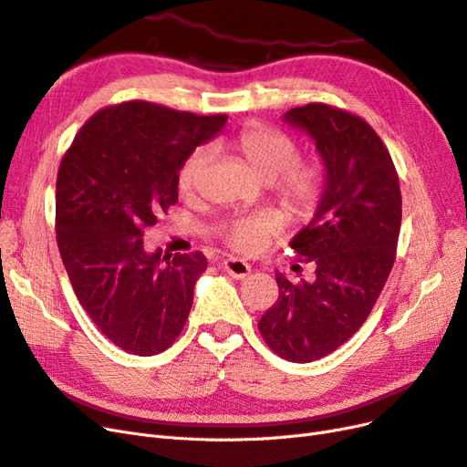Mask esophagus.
<instances>
[{
    "instance_id": "1",
    "label": "esophagus",
    "mask_w": 467,
    "mask_h": 467,
    "mask_svg": "<svg viewBox=\"0 0 467 467\" xmlns=\"http://www.w3.org/2000/svg\"><path fill=\"white\" fill-rule=\"evenodd\" d=\"M222 268H223V272H228L232 278H245L251 272V265L245 261H239V259L222 261Z\"/></svg>"
}]
</instances>
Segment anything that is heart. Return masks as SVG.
Segmentation results:
<instances>
[{
    "label": "heart",
    "mask_w": 467,
    "mask_h": 467,
    "mask_svg": "<svg viewBox=\"0 0 467 467\" xmlns=\"http://www.w3.org/2000/svg\"><path fill=\"white\" fill-rule=\"evenodd\" d=\"M235 147L265 182H272L278 201L289 214L305 220L317 213L327 185L323 160L317 156L297 158V140L278 127L263 123L244 127L235 137ZM213 156L214 149L211 144H199L187 154L178 170V187L182 192L199 189ZM282 216L275 211H265L230 220L222 228V237L234 251L254 253L265 245L266 237L282 232Z\"/></svg>",
    "instance_id": "b5f03b06"
}]
</instances>
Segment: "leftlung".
<instances>
[{
	"mask_svg": "<svg viewBox=\"0 0 467 467\" xmlns=\"http://www.w3.org/2000/svg\"><path fill=\"white\" fill-rule=\"evenodd\" d=\"M284 121L307 131L327 170L325 195L294 239L311 282L276 275L278 299L259 330L276 356L309 363L356 334L389 280L401 223V192L389 149L363 118L328 104L292 108Z\"/></svg>",
	"mask_w": 467,
	"mask_h": 467,
	"instance_id": "1",
	"label": "left lung"
}]
</instances>
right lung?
Wrapping results in <instances>:
<instances>
[{"instance_id": "1", "label": "right lung", "mask_w": 467, "mask_h": 467, "mask_svg": "<svg viewBox=\"0 0 467 467\" xmlns=\"http://www.w3.org/2000/svg\"><path fill=\"white\" fill-rule=\"evenodd\" d=\"M226 119L123 102L96 111L61 158L56 234L63 266L92 323L133 356L162 353L185 327L206 256L147 253L142 235L178 202L187 154Z\"/></svg>"}]
</instances>
